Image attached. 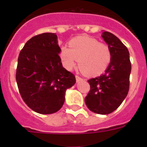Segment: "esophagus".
<instances>
[{
  "instance_id": "esophagus-1",
  "label": "esophagus",
  "mask_w": 147,
  "mask_h": 147,
  "mask_svg": "<svg viewBox=\"0 0 147 147\" xmlns=\"http://www.w3.org/2000/svg\"><path fill=\"white\" fill-rule=\"evenodd\" d=\"M76 82H80L82 80V78L80 77V76H78V75H76Z\"/></svg>"
}]
</instances>
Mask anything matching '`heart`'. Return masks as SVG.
<instances>
[{
  "instance_id": "obj_1",
  "label": "heart",
  "mask_w": 147,
  "mask_h": 147,
  "mask_svg": "<svg viewBox=\"0 0 147 147\" xmlns=\"http://www.w3.org/2000/svg\"><path fill=\"white\" fill-rule=\"evenodd\" d=\"M70 49L61 48L60 57L65 67L71 70L79 61V67L87 76H97L107 69L111 61V51L108 45L96 39L82 36L73 39Z\"/></svg>"
}]
</instances>
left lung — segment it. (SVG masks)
<instances>
[{
	"label": "left lung",
	"mask_w": 147,
	"mask_h": 147,
	"mask_svg": "<svg viewBox=\"0 0 147 147\" xmlns=\"http://www.w3.org/2000/svg\"><path fill=\"white\" fill-rule=\"evenodd\" d=\"M102 37L111 51V61L103 74L88 80L90 89L85 102L92 112L107 115L120 106L129 92L131 62L129 51L117 37L105 32Z\"/></svg>",
	"instance_id": "8db88e82"
}]
</instances>
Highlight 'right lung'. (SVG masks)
I'll return each instance as SVG.
<instances>
[{
    "instance_id": "1",
    "label": "right lung",
    "mask_w": 147,
    "mask_h": 147,
    "mask_svg": "<svg viewBox=\"0 0 147 147\" xmlns=\"http://www.w3.org/2000/svg\"><path fill=\"white\" fill-rule=\"evenodd\" d=\"M57 36L43 33L28 40L18 59L16 81L22 98L40 114L57 112L65 102V90L76 78L62 67Z\"/></svg>"
}]
</instances>
